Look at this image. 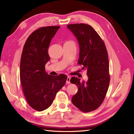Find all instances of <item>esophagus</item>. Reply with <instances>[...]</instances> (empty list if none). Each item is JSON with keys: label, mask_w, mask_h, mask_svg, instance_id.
Returning <instances> with one entry per match:
<instances>
[{"label": "esophagus", "mask_w": 134, "mask_h": 134, "mask_svg": "<svg viewBox=\"0 0 134 134\" xmlns=\"http://www.w3.org/2000/svg\"><path fill=\"white\" fill-rule=\"evenodd\" d=\"M70 79H71V77L67 76V80H66V83L67 84H70Z\"/></svg>", "instance_id": "1"}]
</instances>
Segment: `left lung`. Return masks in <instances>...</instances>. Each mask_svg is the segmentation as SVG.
<instances>
[{
  "label": "left lung",
  "mask_w": 134,
  "mask_h": 134,
  "mask_svg": "<svg viewBox=\"0 0 134 134\" xmlns=\"http://www.w3.org/2000/svg\"><path fill=\"white\" fill-rule=\"evenodd\" d=\"M76 37L79 45L78 64L87 71L88 81L72 77L71 83L78 88L72 102L81 111L88 113L97 109L104 101L110 83L108 51L104 41L92 27L85 24L67 25Z\"/></svg>",
  "instance_id": "obj_1"
}]
</instances>
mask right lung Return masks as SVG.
Wrapping results in <instances>:
<instances>
[{
	"instance_id": "obj_1",
	"label": "right lung",
	"mask_w": 134,
	"mask_h": 134,
	"mask_svg": "<svg viewBox=\"0 0 134 134\" xmlns=\"http://www.w3.org/2000/svg\"><path fill=\"white\" fill-rule=\"evenodd\" d=\"M59 26L42 27L27 38L20 60V77L24 94L30 106L41 111L52 104L67 76L48 75L45 64L50 59L48 49Z\"/></svg>"
}]
</instances>
